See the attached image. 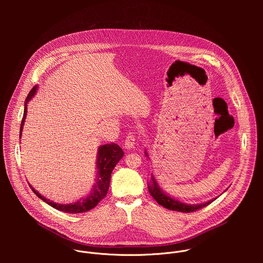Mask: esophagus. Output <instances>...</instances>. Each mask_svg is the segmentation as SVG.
I'll use <instances>...</instances> for the list:
<instances>
[{
	"mask_svg": "<svg viewBox=\"0 0 263 263\" xmlns=\"http://www.w3.org/2000/svg\"><path fill=\"white\" fill-rule=\"evenodd\" d=\"M134 145H135V137H134L133 133L130 132V133L127 135L126 139H125V147H126L127 149H130V148L134 147Z\"/></svg>",
	"mask_w": 263,
	"mask_h": 263,
	"instance_id": "34e87169",
	"label": "esophagus"
}]
</instances>
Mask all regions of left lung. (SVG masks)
Wrapping results in <instances>:
<instances>
[{"mask_svg": "<svg viewBox=\"0 0 263 263\" xmlns=\"http://www.w3.org/2000/svg\"><path fill=\"white\" fill-rule=\"evenodd\" d=\"M145 156H147L146 152H145ZM147 189H148L149 195H151L156 200V202L159 205L163 206L166 209L174 210V211H179V212H185V213H187V212H194L196 210H199V209H201L203 207L208 206L213 201V200H211V201H208L206 203L199 204V205H189V204L181 203V202H179V201H177V200L166 196L159 189V186L156 183V180L154 179V176L152 177V182L147 185Z\"/></svg>", "mask_w": 263, "mask_h": 263, "instance_id": "left-lung-1", "label": "left lung"}]
</instances>
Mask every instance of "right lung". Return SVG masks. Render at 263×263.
<instances>
[{"mask_svg":"<svg viewBox=\"0 0 263 263\" xmlns=\"http://www.w3.org/2000/svg\"><path fill=\"white\" fill-rule=\"evenodd\" d=\"M36 89H37V86H34L32 88V90L29 92V95L27 96V99H26V102H25L24 117H23L22 124H21L20 136L22 135V131H23V127H24V122L26 120L27 103L35 95ZM123 156H124L123 149L117 143L112 142V143H106V144L101 145L99 147L98 159H97L98 179H97V182H96V184L93 186V189H92L91 193L85 199H81V200H79L78 202L73 203V204H67V205L56 204L54 202H51L47 198L41 196V194L37 193L31 185H30V187H31L32 192L37 197H39L40 199H42L47 204H49L50 206H52L55 209L59 210V211L66 212V213H82V212H86V211H89L90 209L95 208L106 197L107 192L109 190V183H110L111 173H112V171H114L115 166L118 164V162L122 159Z\"/></svg>","mask_w":263,"mask_h":263,"instance_id":"right-lung-1","label":"right lung"}]
</instances>
